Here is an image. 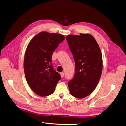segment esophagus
I'll use <instances>...</instances> for the list:
<instances>
[{"label":"esophagus","mask_w":126,"mask_h":126,"mask_svg":"<svg viewBox=\"0 0 126 126\" xmlns=\"http://www.w3.org/2000/svg\"><path fill=\"white\" fill-rule=\"evenodd\" d=\"M60 75H61V77H62V78H63V77H64V72H61Z\"/></svg>","instance_id":"34e87169"}]
</instances>
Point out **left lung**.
I'll return each instance as SVG.
<instances>
[{"mask_svg":"<svg viewBox=\"0 0 126 126\" xmlns=\"http://www.w3.org/2000/svg\"><path fill=\"white\" fill-rule=\"evenodd\" d=\"M66 38L76 65L75 76L68 82L70 92L76 98H84L94 91L101 78V51L95 39L90 34H70Z\"/></svg>","mask_w":126,"mask_h":126,"instance_id":"1","label":"left lung"}]
</instances>
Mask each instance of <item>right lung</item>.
<instances>
[{
  "label": "right lung",
  "instance_id": "1",
  "mask_svg": "<svg viewBox=\"0 0 126 126\" xmlns=\"http://www.w3.org/2000/svg\"><path fill=\"white\" fill-rule=\"evenodd\" d=\"M64 39L62 34L41 32L28 45L24 60L25 78L32 91L40 96L53 94L61 78L53 69L51 58Z\"/></svg>",
  "mask_w": 126,
  "mask_h": 126
}]
</instances>
